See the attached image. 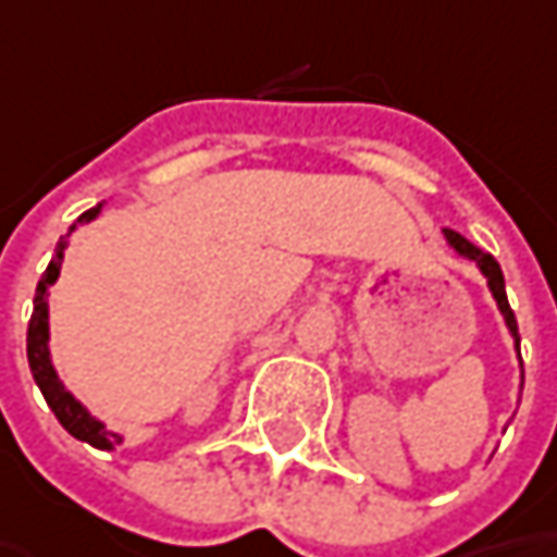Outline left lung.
I'll return each mask as SVG.
<instances>
[{
    "label": "left lung",
    "instance_id": "8db88e82",
    "mask_svg": "<svg viewBox=\"0 0 557 557\" xmlns=\"http://www.w3.org/2000/svg\"><path fill=\"white\" fill-rule=\"evenodd\" d=\"M443 233H446L448 246H451L455 252L461 255V258H468V261H473V264L480 268V274L486 277V286H490V293H493V299H496L498 311H502L505 324H508V330H511V336H515V346H518V358H520L518 321H515V311H511V305H508V296H505V277H502V268H498V261L490 252L476 249L471 239H465L461 233H455V231H443Z\"/></svg>",
    "mask_w": 557,
    "mask_h": 557
}]
</instances>
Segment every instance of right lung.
<instances>
[{
  "instance_id": "1",
  "label": "right lung",
  "mask_w": 557,
  "mask_h": 557,
  "mask_svg": "<svg viewBox=\"0 0 557 557\" xmlns=\"http://www.w3.org/2000/svg\"><path fill=\"white\" fill-rule=\"evenodd\" d=\"M99 211H102V206L89 208V211H84V214L77 218V224H89L92 218H99ZM77 224H74V227H77ZM74 227H71V231H74ZM64 249H67V239H61L59 246H55V255H52V261H49L42 280L37 283L34 314H30V324H27V361H30V374L37 380L42 399H46V405H49L52 411H55V418H59L61 426H64L74 440L111 451L117 443H124V436L111 433L106 423L99 421V418H92L84 405L64 389V383H61L59 374H55L52 355H49V286L59 280Z\"/></svg>"
}]
</instances>
